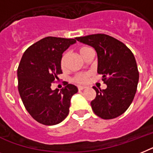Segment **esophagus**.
I'll list each match as a JSON object with an SVG mask.
<instances>
[{"mask_svg":"<svg viewBox=\"0 0 153 153\" xmlns=\"http://www.w3.org/2000/svg\"><path fill=\"white\" fill-rule=\"evenodd\" d=\"M85 88H86V86H78V89H79V91L81 90H83V89H85Z\"/></svg>","mask_w":153,"mask_h":153,"instance_id":"obj_1","label":"esophagus"}]
</instances>
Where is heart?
Returning <instances> with one entry per match:
<instances>
[{"label":"heart","instance_id":"heart-1","mask_svg":"<svg viewBox=\"0 0 153 153\" xmlns=\"http://www.w3.org/2000/svg\"><path fill=\"white\" fill-rule=\"evenodd\" d=\"M90 50H92V49L89 47L82 46V47H79L78 51H79V54L83 57L85 56V54L88 51H90ZM65 62H66V55L65 54L61 60V67L63 70L65 68ZM88 76H89V74H88V73H79V74H77L74 77L73 81L76 83H85L86 82L87 80H88Z\"/></svg>","mask_w":153,"mask_h":153}]
</instances>
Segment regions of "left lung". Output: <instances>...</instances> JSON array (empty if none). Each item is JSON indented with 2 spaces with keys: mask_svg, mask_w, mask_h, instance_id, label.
Here are the masks:
<instances>
[{
  "mask_svg": "<svg viewBox=\"0 0 153 153\" xmlns=\"http://www.w3.org/2000/svg\"><path fill=\"white\" fill-rule=\"evenodd\" d=\"M81 43L91 46L98 57L97 72L106 84L101 90L93 86L96 98L91 106L96 115L109 120L124 114L134 100L139 73L134 54L122 42L106 34L77 37Z\"/></svg>",
  "mask_w": 153,
  "mask_h": 153,
  "instance_id": "obj_1",
  "label": "left lung"
}]
</instances>
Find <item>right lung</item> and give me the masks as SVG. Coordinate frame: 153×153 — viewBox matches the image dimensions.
Wrapping results in <instances>:
<instances>
[{
    "label": "right lung",
    "mask_w": 153,
    "mask_h": 153,
    "mask_svg": "<svg viewBox=\"0 0 153 153\" xmlns=\"http://www.w3.org/2000/svg\"><path fill=\"white\" fill-rule=\"evenodd\" d=\"M76 43L74 39L48 36L23 53L18 68V88L23 104L32 117L44 125H55L69 114L71 99L78 88L65 83L61 91L51 85L62 73V53Z\"/></svg>",
    "instance_id": "1"
}]
</instances>
